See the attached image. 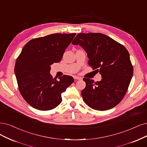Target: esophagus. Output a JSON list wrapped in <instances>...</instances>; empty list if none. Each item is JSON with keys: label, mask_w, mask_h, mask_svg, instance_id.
Instances as JSON below:
<instances>
[{"label": "esophagus", "mask_w": 147, "mask_h": 147, "mask_svg": "<svg viewBox=\"0 0 147 147\" xmlns=\"http://www.w3.org/2000/svg\"><path fill=\"white\" fill-rule=\"evenodd\" d=\"M73 78H74V79H77V80H81V79H82V78H80V77H78V76H74Z\"/></svg>", "instance_id": "esophagus-1"}]
</instances>
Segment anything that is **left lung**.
<instances>
[{
	"label": "left lung",
	"instance_id": "obj_1",
	"mask_svg": "<svg viewBox=\"0 0 147 147\" xmlns=\"http://www.w3.org/2000/svg\"><path fill=\"white\" fill-rule=\"evenodd\" d=\"M72 43L84 49L89 59L88 65L102 75V80L96 82L83 79L86 86L81 94L85 104L99 111L116 106L125 95L133 74L128 50L101 33H79Z\"/></svg>",
	"mask_w": 147,
	"mask_h": 147
}]
</instances>
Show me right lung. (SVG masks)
Wrapping results in <instances>:
<instances>
[{
  "label": "right lung",
  "instance_id": "right-lung-1",
  "mask_svg": "<svg viewBox=\"0 0 147 147\" xmlns=\"http://www.w3.org/2000/svg\"><path fill=\"white\" fill-rule=\"evenodd\" d=\"M76 33H56L26 43L16 59L14 73L21 95L37 110L54 109L62 102L61 94L74 82L63 75L59 80L50 74V65L59 62Z\"/></svg>",
  "mask_w": 147,
  "mask_h": 147
}]
</instances>
